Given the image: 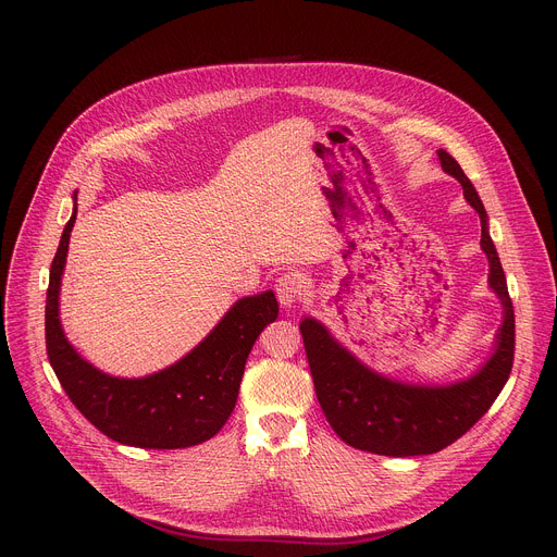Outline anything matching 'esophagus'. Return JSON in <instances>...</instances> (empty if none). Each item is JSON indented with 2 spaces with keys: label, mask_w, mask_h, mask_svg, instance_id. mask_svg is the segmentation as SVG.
<instances>
[{
  "label": "esophagus",
  "mask_w": 557,
  "mask_h": 557,
  "mask_svg": "<svg viewBox=\"0 0 557 557\" xmlns=\"http://www.w3.org/2000/svg\"><path fill=\"white\" fill-rule=\"evenodd\" d=\"M275 295H277V299H280V304H282L284 308H290V306L297 304V301L301 299V295H304V282H301V277L295 275V273H284V275H280L277 282H275Z\"/></svg>",
  "instance_id": "1"
}]
</instances>
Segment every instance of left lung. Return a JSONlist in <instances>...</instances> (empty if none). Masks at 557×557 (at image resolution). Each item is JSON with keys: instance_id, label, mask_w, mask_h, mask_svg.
Listing matches in <instances>:
<instances>
[{"instance_id": "8db88e82", "label": "left lung", "mask_w": 557, "mask_h": 557, "mask_svg": "<svg viewBox=\"0 0 557 557\" xmlns=\"http://www.w3.org/2000/svg\"><path fill=\"white\" fill-rule=\"evenodd\" d=\"M436 153L443 172L462 185L465 200L481 218V249L490 260V288L503 304V324L490 359L467 379L447 385H419L374 372L312 317H304L299 324L326 421L350 447L381 456H423L451 445L492 408L513 366V306L490 235L487 211L454 158L445 149Z\"/></svg>"}]
</instances>
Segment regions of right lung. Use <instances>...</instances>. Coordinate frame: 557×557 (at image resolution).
<instances>
[{
	"label": "right lung",
	"instance_id": "add662e5",
	"mask_svg": "<svg viewBox=\"0 0 557 557\" xmlns=\"http://www.w3.org/2000/svg\"><path fill=\"white\" fill-rule=\"evenodd\" d=\"M74 209L61 233L46 295V350L50 366L76 406L99 432L116 443L145 449H181L209 441L231 417L249 352L260 333L277 320L273 290L237 299L215 329L183 359L138 379L112 376L67 342L59 293Z\"/></svg>",
	"mask_w": 557,
	"mask_h": 557
}]
</instances>
